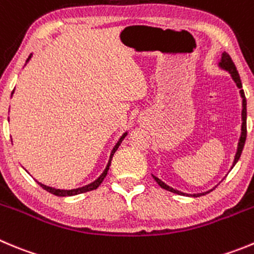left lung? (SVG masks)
I'll list each match as a JSON object with an SVG mask.
<instances>
[{"label":"left lung","mask_w":254,"mask_h":254,"mask_svg":"<svg viewBox=\"0 0 254 254\" xmlns=\"http://www.w3.org/2000/svg\"><path fill=\"white\" fill-rule=\"evenodd\" d=\"M218 66H219L222 70L227 71V72L231 73L232 79H233V81L236 82L237 87L239 89V94H241V98H242V127H241V136H239V140H238V146H237V153L236 155H234V160H233V164H232V168L234 167V165L237 164V162H238V159L241 158V154H242V150H243V146H245V143H246V138H247V100H246V96H245V91H243V89H242V81H241V77H239V73L238 71H237V67L236 65H234V63L232 61L231 56L227 54V52H223L222 54V58H220L219 63H218ZM231 168V169H232ZM153 178L155 179V182L158 184H159L160 187H162L163 189H165V190H169L172 191V193H175V194H179V195H187V196H200V195H204V194L207 193H210V191L213 190V189H209V190L207 191H203V193H194V194H189V193H183V191L178 190V189H174L172 188V187H169L168 184H165L164 182L160 181L159 178L155 177V175H153Z\"/></svg>","instance_id":"obj_1"}]
</instances>
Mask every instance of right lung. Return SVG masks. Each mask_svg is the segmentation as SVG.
I'll return each mask as SVG.
<instances>
[{
  "label": "right lung",
  "instance_id": "add662e5",
  "mask_svg": "<svg viewBox=\"0 0 254 254\" xmlns=\"http://www.w3.org/2000/svg\"><path fill=\"white\" fill-rule=\"evenodd\" d=\"M30 59H31V55L28 56L27 61L30 60ZM27 61H26V63H27ZM13 91H15V90H13ZM13 91H12V94H13ZM127 131H125L124 134H123L122 136H120V139H119V140H118V143L115 144V146H114L113 150H111L110 158H109V162H108V165H106L105 170H104V172L101 173L100 177H99L98 179H96V181L92 182V183L87 184V186H84V187H80V188H76V189H56V188H52V187L45 186V184L40 183V182H37V183H39L40 186H41L42 188L45 189V190H47V191H49V193L54 194V195H58V196H72V195H77V194L86 193V191H90V190H94V189H96L99 186H100L101 183H103L104 178L106 177V174H108L109 168H110L111 160H113V155H114V154H115V151L118 150V148H119V145H120V144H122V141L124 140V138H125V136H127Z\"/></svg>",
  "mask_w": 254,
  "mask_h": 254
}]
</instances>
